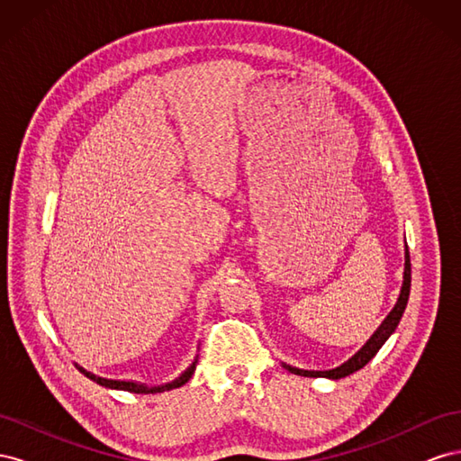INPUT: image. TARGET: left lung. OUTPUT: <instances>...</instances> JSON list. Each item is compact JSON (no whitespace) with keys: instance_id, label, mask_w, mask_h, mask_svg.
Instances as JSON below:
<instances>
[{"instance_id":"left-lung-1","label":"left lung","mask_w":461,"mask_h":461,"mask_svg":"<svg viewBox=\"0 0 461 461\" xmlns=\"http://www.w3.org/2000/svg\"><path fill=\"white\" fill-rule=\"evenodd\" d=\"M410 286H411V263H410V252L406 248V269H403V285H402V290H400V298L394 305V310L388 313V317L383 321L381 327L375 330L373 337L367 340V344L361 348V350L346 361V364H342L340 367L337 369H330V371H303V369H296V367H290V366H285L290 373L294 375H303V376H327V379H342V376H348L352 375L356 371H359L361 367H366L369 361L375 357V354L381 350V346L386 342V339L390 337V334L394 332V329L398 327L400 319L403 315V310H406L408 305V298H410Z\"/></svg>"}]
</instances>
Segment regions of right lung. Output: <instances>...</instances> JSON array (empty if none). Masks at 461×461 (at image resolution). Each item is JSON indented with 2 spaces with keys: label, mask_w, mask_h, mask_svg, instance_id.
Masks as SVG:
<instances>
[{
  "label": "right lung",
  "mask_w": 461,
  "mask_h": 461,
  "mask_svg": "<svg viewBox=\"0 0 461 461\" xmlns=\"http://www.w3.org/2000/svg\"><path fill=\"white\" fill-rule=\"evenodd\" d=\"M194 369H196V361H194V364L178 376L176 381H173V383H167V384H161V386H153V388H148V386H144V384H136V383H129V381H111V379H102V376H95V375H92L90 371H85V369H80L82 373H85L88 379H92V381H95L97 384H102V386H107V388H117V390H129V393H134V394H149V393H163V390H171V388H178V386H183L185 383H188L190 381V376H192V373H194Z\"/></svg>",
  "instance_id": "obj_1"
}]
</instances>
